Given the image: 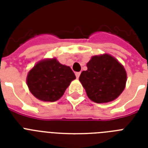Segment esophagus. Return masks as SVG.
<instances>
[{
    "instance_id": "34e87169",
    "label": "esophagus",
    "mask_w": 148,
    "mask_h": 148,
    "mask_svg": "<svg viewBox=\"0 0 148 148\" xmlns=\"http://www.w3.org/2000/svg\"><path fill=\"white\" fill-rule=\"evenodd\" d=\"M80 74H81V72H76V73H75V75H76L77 78H79V77H80Z\"/></svg>"
}]
</instances>
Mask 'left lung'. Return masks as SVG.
<instances>
[{
    "mask_svg": "<svg viewBox=\"0 0 148 148\" xmlns=\"http://www.w3.org/2000/svg\"><path fill=\"white\" fill-rule=\"evenodd\" d=\"M81 72L79 81L88 97L96 103H107L117 98L125 88L127 74L124 67L109 54L94 56Z\"/></svg>",
    "mask_w": 148,
    "mask_h": 148,
    "instance_id": "left-lung-1",
    "label": "left lung"
}]
</instances>
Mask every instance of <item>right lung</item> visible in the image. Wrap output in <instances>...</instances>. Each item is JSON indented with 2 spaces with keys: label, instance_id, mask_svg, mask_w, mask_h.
I'll return each mask as SVG.
<instances>
[{
  "label": "right lung",
  "instance_id": "1",
  "mask_svg": "<svg viewBox=\"0 0 148 148\" xmlns=\"http://www.w3.org/2000/svg\"><path fill=\"white\" fill-rule=\"evenodd\" d=\"M75 78L71 67L53 58L38 63L29 71L27 83L34 97L40 101L53 102L62 97L70 83Z\"/></svg>",
  "mask_w": 148,
  "mask_h": 148
}]
</instances>
